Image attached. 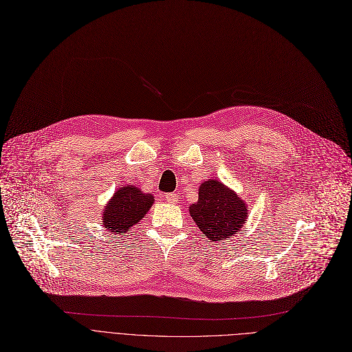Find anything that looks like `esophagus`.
<instances>
[{"label": "esophagus", "mask_w": 352, "mask_h": 352, "mask_svg": "<svg viewBox=\"0 0 352 352\" xmlns=\"http://www.w3.org/2000/svg\"><path fill=\"white\" fill-rule=\"evenodd\" d=\"M165 199H166L168 203H172V204H175V203L177 201V196H176L175 193H168V195H165Z\"/></svg>", "instance_id": "1"}]
</instances>
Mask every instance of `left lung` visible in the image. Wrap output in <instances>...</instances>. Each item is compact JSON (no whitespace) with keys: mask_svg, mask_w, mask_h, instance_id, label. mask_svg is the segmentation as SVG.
<instances>
[{"mask_svg":"<svg viewBox=\"0 0 352 352\" xmlns=\"http://www.w3.org/2000/svg\"><path fill=\"white\" fill-rule=\"evenodd\" d=\"M192 219L212 242L239 232L248 217V208L220 180L208 179L199 187V200L188 207Z\"/></svg>","mask_w":352,"mask_h":352,"instance_id":"8db88e82","label":"left lung"}]
</instances>
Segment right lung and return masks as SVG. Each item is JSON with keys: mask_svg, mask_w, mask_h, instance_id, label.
<instances>
[{"mask_svg": "<svg viewBox=\"0 0 352 352\" xmlns=\"http://www.w3.org/2000/svg\"><path fill=\"white\" fill-rule=\"evenodd\" d=\"M155 201L151 193H142L138 187L126 184L114 193L102 210V224L114 236L128 232L138 224Z\"/></svg>", "mask_w": 352, "mask_h": 352, "instance_id": "obj_1", "label": "right lung"}]
</instances>
